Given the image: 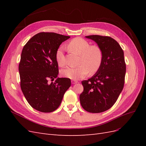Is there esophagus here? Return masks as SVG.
<instances>
[{"instance_id":"esophagus-1","label":"esophagus","mask_w":146,"mask_h":146,"mask_svg":"<svg viewBox=\"0 0 146 146\" xmlns=\"http://www.w3.org/2000/svg\"><path fill=\"white\" fill-rule=\"evenodd\" d=\"M71 83H72V84H76V83H78V81L72 80H71Z\"/></svg>"}]
</instances>
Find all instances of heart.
Masks as SVG:
<instances>
[{
    "label": "heart",
    "mask_w": 146,
    "mask_h": 146,
    "mask_svg": "<svg viewBox=\"0 0 146 146\" xmlns=\"http://www.w3.org/2000/svg\"><path fill=\"white\" fill-rule=\"evenodd\" d=\"M68 49L80 55L79 64L77 67H67L61 70V75L65 78L77 80L85 77L90 72L96 73L100 68L103 60L101 48L96 45L90 46V43L82 38L72 39L67 45ZM56 60L60 67L65 65L63 49L59 48L56 52Z\"/></svg>",
    "instance_id": "b5f03b06"
}]
</instances>
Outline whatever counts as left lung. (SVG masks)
<instances>
[{
	"label": "left lung",
	"mask_w": 146,
	"mask_h": 146,
	"mask_svg": "<svg viewBox=\"0 0 146 146\" xmlns=\"http://www.w3.org/2000/svg\"><path fill=\"white\" fill-rule=\"evenodd\" d=\"M85 37L96 42L101 48L103 60L94 76L82 82L84 90L80 95V101L86 111L102 113L115 104L123 90L126 72L123 51L111 37L100 35Z\"/></svg>",
	"instance_id": "obj_1"
}]
</instances>
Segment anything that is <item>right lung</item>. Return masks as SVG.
Returning a JSON list of instances; mask_svg holds the SVG:
<instances>
[{
  "mask_svg": "<svg viewBox=\"0 0 146 146\" xmlns=\"http://www.w3.org/2000/svg\"><path fill=\"white\" fill-rule=\"evenodd\" d=\"M70 36L41 32L26 43L19 64L21 88L26 100L34 109L50 113L58 108L65 92L70 86V78H58L56 52ZM55 82L48 83L51 79Z\"/></svg>",
  "mask_w": 146,
  "mask_h": 146,
  "instance_id": "right-lung-1",
  "label": "right lung"
}]
</instances>
